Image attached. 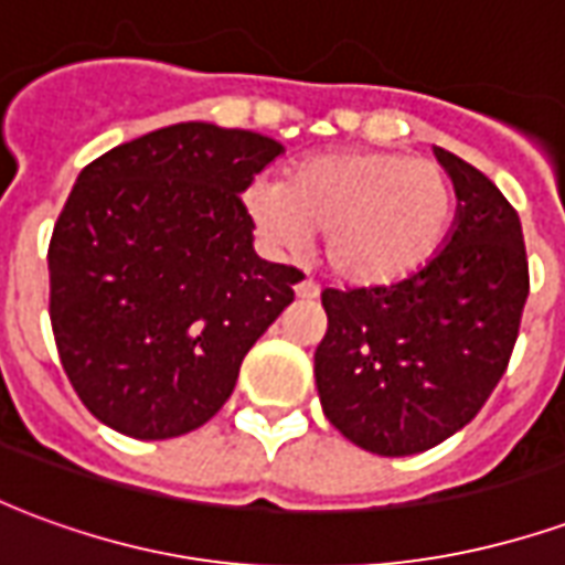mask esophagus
<instances>
[{
    "instance_id": "obj_1",
    "label": "esophagus",
    "mask_w": 565,
    "mask_h": 565,
    "mask_svg": "<svg viewBox=\"0 0 565 565\" xmlns=\"http://www.w3.org/2000/svg\"><path fill=\"white\" fill-rule=\"evenodd\" d=\"M318 294H320V287L311 281V278H306V281L296 284V296H299V299H315Z\"/></svg>"
}]
</instances>
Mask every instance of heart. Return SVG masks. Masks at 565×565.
Instances as JSON below:
<instances>
[{"mask_svg":"<svg viewBox=\"0 0 565 565\" xmlns=\"http://www.w3.org/2000/svg\"><path fill=\"white\" fill-rule=\"evenodd\" d=\"M242 205L271 250H302L323 233V263L335 278L379 287L433 257L450 223L454 193L433 160L330 150L299 162L287 184L254 178Z\"/></svg>","mask_w":565,"mask_h":565,"instance_id":"obj_1","label":"heart"}]
</instances>
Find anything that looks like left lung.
Instances as JSON below:
<instances>
[{"label":"left lung","mask_w":565,"mask_h":565,"mask_svg":"<svg viewBox=\"0 0 565 565\" xmlns=\"http://www.w3.org/2000/svg\"><path fill=\"white\" fill-rule=\"evenodd\" d=\"M436 157L457 193L445 247L403 281L320 294L323 415L381 457L436 448L481 412L509 369L530 294L518 211L457 153Z\"/></svg>","instance_id":"left-lung-1"}]
</instances>
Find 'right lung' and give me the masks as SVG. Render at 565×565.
I'll return each mask as SVG.
<instances>
[{
    "label": "right lung",
    "mask_w": 565,
    "mask_h": 565,
    "mask_svg": "<svg viewBox=\"0 0 565 565\" xmlns=\"http://www.w3.org/2000/svg\"><path fill=\"white\" fill-rule=\"evenodd\" d=\"M281 141L174 124L84 166L47 247L60 363L96 420L174 438L221 412L302 271L254 254L242 196Z\"/></svg>",
    "instance_id": "1"
}]
</instances>
